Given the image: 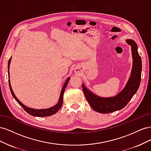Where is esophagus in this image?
<instances>
[{"instance_id": "esophagus-1", "label": "esophagus", "mask_w": 151, "mask_h": 151, "mask_svg": "<svg viewBox=\"0 0 151 151\" xmlns=\"http://www.w3.org/2000/svg\"><path fill=\"white\" fill-rule=\"evenodd\" d=\"M75 72L76 73H79L81 72V69H79V68H76L75 69Z\"/></svg>"}]
</instances>
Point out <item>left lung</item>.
<instances>
[{
    "instance_id": "left-lung-1",
    "label": "left lung",
    "mask_w": 151,
    "mask_h": 151,
    "mask_svg": "<svg viewBox=\"0 0 151 151\" xmlns=\"http://www.w3.org/2000/svg\"><path fill=\"white\" fill-rule=\"evenodd\" d=\"M131 47L133 59L130 76L125 88L115 96L103 98L94 94L83 83V89L87 101L94 111L100 113H109L124 108L137 91L141 79L142 60L138 53L137 45L131 39L125 40Z\"/></svg>"
}]
</instances>
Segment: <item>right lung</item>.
Returning a JSON list of instances; mask_svg holds the SVG:
<instances>
[{
	"label": "right lung",
	"instance_id": "obj_1",
	"mask_svg": "<svg viewBox=\"0 0 151 151\" xmlns=\"http://www.w3.org/2000/svg\"><path fill=\"white\" fill-rule=\"evenodd\" d=\"M11 58L12 57L10 58L8 62V76H9V78L10 76H9V66H10V63H11ZM70 77H68L67 79V80L65 81L64 84H63V87H62V89L61 90V92H60V97H59L58 99V103L55 104L52 107H50L49 108H46V109H33V108H29L28 106H25L24 104H22L19 99H17V98L16 96V95L14 94L13 92V90L12 89V87L11 85V83H10V80L9 79V88H10V90H11V94L12 95V96L14 97L16 99V101L19 103L21 106L22 107L24 110L28 113V114H29L30 115L32 116H38V117H45V116H51L54 115V114H55L59 109H60V108L62 107V105L63 103V93H64V91L65 89L66 88V87L67 86V84L68 83V81L70 80Z\"/></svg>",
	"mask_w": 151,
	"mask_h": 151
}]
</instances>
